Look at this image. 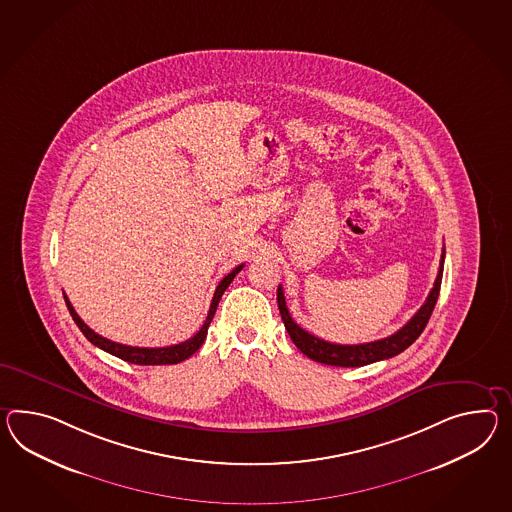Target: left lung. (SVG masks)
Segmentation results:
<instances>
[{
    "label": "left lung",
    "mask_w": 512,
    "mask_h": 512,
    "mask_svg": "<svg viewBox=\"0 0 512 512\" xmlns=\"http://www.w3.org/2000/svg\"><path fill=\"white\" fill-rule=\"evenodd\" d=\"M444 257H446V251L442 250L435 285L431 288L427 300L418 309V312L399 329L398 333H394V335L387 338H381V340H375V342H368V344L346 346V344H333V342H327L324 338L314 337L309 331H305L303 327L292 320V316H290L287 309L283 287L279 285V288H277V305H279V312H281L283 324L287 327L288 335L303 355H307L312 361L327 364V366L357 368V366H364V364L390 359V357H394V355H398L401 351L409 348L412 342L422 335L425 325L429 322L433 309L437 305L440 283H442V272H444Z\"/></svg>",
    "instance_id": "left-lung-1"
}]
</instances>
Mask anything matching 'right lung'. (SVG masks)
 Here are the masks:
<instances>
[{
    "mask_svg": "<svg viewBox=\"0 0 512 512\" xmlns=\"http://www.w3.org/2000/svg\"><path fill=\"white\" fill-rule=\"evenodd\" d=\"M242 268H244V264L237 266L231 274L225 275L224 279L218 283V287L214 290V296H212L211 309H209V314H207V320H205V324L201 325L200 331H198L194 337L185 340V342H179V344H175V346H166V348H137V346H125V344H118V342H113V340H109V338L101 337V335H98L96 331H92V329L79 318V314L75 312L72 303H70V300H68L66 296H64V301H66V307H68V311L72 314L75 324H77V327L81 329V333H83L94 346H98V348L107 351V353H111V355L122 359V361L142 364V366L177 364V362L185 361V359H188L190 355H194V353L201 348L203 340L207 337V329H209L212 318H214L216 307H218V303L222 300V294H224L227 287L231 285V281L235 279V275H237Z\"/></svg>",
    "mask_w": 512,
    "mask_h": 512,
    "instance_id": "obj_1",
    "label": "right lung"
}]
</instances>
